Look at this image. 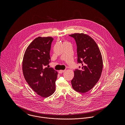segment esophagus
<instances>
[{
    "mask_svg": "<svg viewBox=\"0 0 125 125\" xmlns=\"http://www.w3.org/2000/svg\"><path fill=\"white\" fill-rule=\"evenodd\" d=\"M65 71V70H60V71H59V73H64Z\"/></svg>",
    "mask_w": 125,
    "mask_h": 125,
    "instance_id": "34e87169",
    "label": "esophagus"
}]
</instances>
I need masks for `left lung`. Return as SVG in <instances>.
Here are the masks:
<instances>
[{
	"label": "left lung",
	"instance_id": "8db88e82",
	"mask_svg": "<svg viewBox=\"0 0 125 125\" xmlns=\"http://www.w3.org/2000/svg\"><path fill=\"white\" fill-rule=\"evenodd\" d=\"M69 36L75 40L77 62L82 65L81 69L74 71L72 86L76 91L85 93L92 89L101 77L103 68L102 56L96 42L90 36L84 33Z\"/></svg>",
	"mask_w": 125,
	"mask_h": 125
}]
</instances>
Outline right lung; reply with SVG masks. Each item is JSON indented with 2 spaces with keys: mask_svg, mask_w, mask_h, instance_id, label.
Segmentation results:
<instances>
[{
  "mask_svg": "<svg viewBox=\"0 0 125 125\" xmlns=\"http://www.w3.org/2000/svg\"><path fill=\"white\" fill-rule=\"evenodd\" d=\"M53 38L38 36L28 46L23 56L22 68L29 86L40 96L46 98L55 90L58 73L45 67L51 62L50 52Z\"/></svg>",
  "mask_w": 125,
  "mask_h": 125,
  "instance_id": "1",
  "label": "right lung"
}]
</instances>
